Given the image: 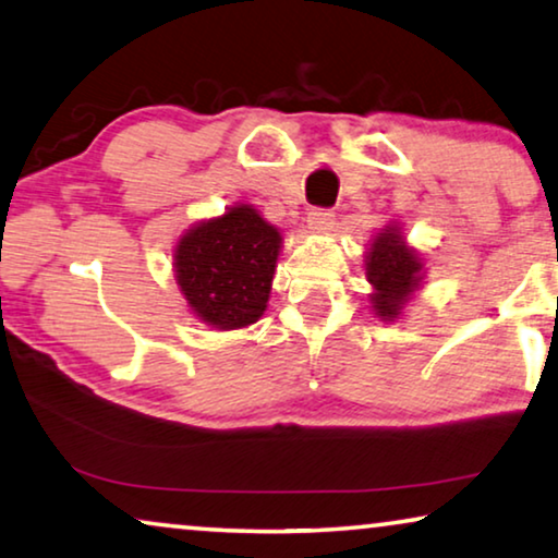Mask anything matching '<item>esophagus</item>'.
Returning a JSON list of instances; mask_svg holds the SVG:
<instances>
[{
	"instance_id": "esophagus-1",
	"label": "esophagus",
	"mask_w": 558,
	"mask_h": 558,
	"mask_svg": "<svg viewBox=\"0 0 558 558\" xmlns=\"http://www.w3.org/2000/svg\"><path fill=\"white\" fill-rule=\"evenodd\" d=\"M308 227H311V230H318V232L331 230V227H333V211L331 209H320V207L311 209L308 211Z\"/></svg>"
}]
</instances>
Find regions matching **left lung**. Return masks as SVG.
<instances>
[{"label": "left lung", "instance_id": "1", "mask_svg": "<svg viewBox=\"0 0 558 558\" xmlns=\"http://www.w3.org/2000/svg\"><path fill=\"white\" fill-rule=\"evenodd\" d=\"M366 278L374 286L368 301L376 316L381 320L399 318L422 282V260L417 250L407 247L397 225H389L374 238L366 253Z\"/></svg>", "mask_w": 558, "mask_h": 558}]
</instances>
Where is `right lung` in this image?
Returning <instances> with one entry per match:
<instances>
[{"label": "right lung", "instance_id": "obj_1", "mask_svg": "<svg viewBox=\"0 0 558 558\" xmlns=\"http://www.w3.org/2000/svg\"><path fill=\"white\" fill-rule=\"evenodd\" d=\"M280 242V232L250 204L184 232L174 250V270L199 320L219 331L255 324L268 308Z\"/></svg>", "mask_w": 558, "mask_h": 558}]
</instances>
